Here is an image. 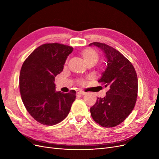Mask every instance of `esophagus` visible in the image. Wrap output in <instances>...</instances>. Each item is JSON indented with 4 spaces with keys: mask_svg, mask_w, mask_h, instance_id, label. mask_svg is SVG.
I'll return each instance as SVG.
<instances>
[{
    "mask_svg": "<svg viewBox=\"0 0 159 159\" xmlns=\"http://www.w3.org/2000/svg\"><path fill=\"white\" fill-rule=\"evenodd\" d=\"M78 94H80V95H85V91H81V90H80V91H78Z\"/></svg>",
    "mask_w": 159,
    "mask_h": 159,
    "instance_id": "esophagus-1",
    "label": "esophagus"
}]
</instances>
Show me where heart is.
Instances as JSON below:
<instances>
[{
	"instance_id": "b5f03b06",
	"label": "heart",
	"mask_w": 159,
	"mask_h": 159,
	"mask_svg": "<svg viewBox=\"0 0 159 159\" xmlns=\"http://www.w3.org/2000/svg\"><path fill=\"white\" fill-rule=\"evenodd\" d=\"M81 54L86 62V64H88L91 61L97 62L99 58L98 53L93 49H85L83 51H81Z\"/></svg>"
}]
</instances>
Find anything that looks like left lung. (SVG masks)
<instances>
[{
	"label": "left lung",
	"mask_w": 159,
	"mask_h": 159,
	"mask_svg": "<svg viewBox=\"0 0 159 159\" xmlns=\"http://www.w3.org/2000/svg\"><path fill=\"white\" fill-rule=\"evenodd\" d=\"M107 59V67L98 82L109 87L106 96L97 98L90 108L94 121L103 127H113L126 119L137 102L138 79L131 62L121 52L104 43L94 42Z\"/></svg>",
	"instance_id": "left-lung-1"
}]
</instances>
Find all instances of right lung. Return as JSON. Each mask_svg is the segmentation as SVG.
<instances>
[{
	"instance_id": "right-lung-1",
	"label": "right lung",
	"mask_w": 159,
	"mask_h": 159,
	"mask_svg": "<svg viewBox=\"0 0 159 159\" xmlns=\"http://www.w3.org/2000/svg\"><path fill=\"white\" fill-rule=\"evenodd\" d=\"M73 49L59 43H46L34 50L22 66L19 86L22 102L31 116L44 125L63 121L75 99V90L56 91L54 84Z\"/></svg>"
}]
</instances>
